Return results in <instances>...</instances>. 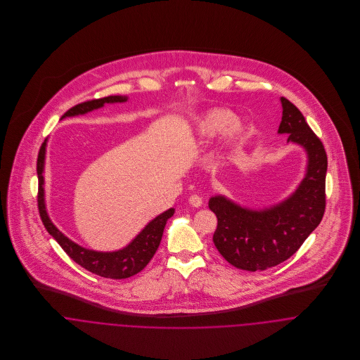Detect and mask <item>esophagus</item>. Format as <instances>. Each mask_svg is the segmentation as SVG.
<instances>
[{
	"instance_id": "34e87169",
	"label": "esophagus",
	"mask_w": 360,
	"mask_h": 360,
	"mask_svg": "<svg viewBox=\"0 0 360 360\" xmlns=\"http://www.w3.org/2000/svg\"><path fill=\"white\" fill-rule=\"evenodd\" d=\"M188 202H190V205L195 206V207H200V206L202 205V198H201L200 195L194 194V195H191V197L188 198Z\"/></svg>"
}]
</instances>
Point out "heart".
<instances>
[{
	"label": "heart",
	"mask_w": 360,
	"mask_h": 360,
	"mask_svg": "<svg viewBox=\"0 0 360 360\" xmlns=\"http://www.w3.org/2000/svg\"><path fill=\"white\" fill-rule=\"evenodd\" d=\"M216 133H219L220 150H229L240 143L245 133V126L231 110L212 109L195 122L194 134L200 140H205Z\"/></svg>",
	"instance_id": "b5f03b06"
}]
</instances>
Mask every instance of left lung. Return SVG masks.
Here are the masks:
<instances>
[{
    "label": "left lung",
    "mask_w": 360,
    "mask_h": 360,
    "mask_svg": "<svg viewBox=\"0 0 360 360\" xmlns=\"http://www.w3.org/2000/svg\"><path fill=\"white\" fill-rule=\"evenodd\" d=\"M278 134L307 154V169L297 188L283 201L248 207L217 194L209 209L217 217L213 243L220 255L237 269L257 271L292 257L320 224L326 207L327 155L301 110L281 97Z\"/></svg>",
    "instance_id": "8db88e82"
}]
</instances>
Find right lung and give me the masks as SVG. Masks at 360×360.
<instances>
[{
  "instance_id": "right-lung-1",
  "label": "right lung",
  "mask_w": 360,
  "mask_h": 360,
  "mask_svg": "<svg viewBox=\"0 0 360 360\" xmlns=\"http://www.w3.org/2000/svg\"><path fill=\"white\" fill-rule=\"evenodd\" d=\"M129 97L126 96H109L101 100H93L87 103H79L70 108L63 117H73L86 115L94 109L103 108L105 103H126ZM46 151L47 141L43 143L39 158H37V177H39V210L47 231L56 240V243L62 247V250L72 257L77 264L87 269L89 271L113 280L127 278L139 271H141L153 259V257L160 244L162 234L166 226L167 219L174 214V209L170 207L166 212L154 217L126 247L117 251H94L84 248L69 237H66L53 223L47 212L46 205V193H44V166H46Z\"/></svg>"
}]
</instances>
